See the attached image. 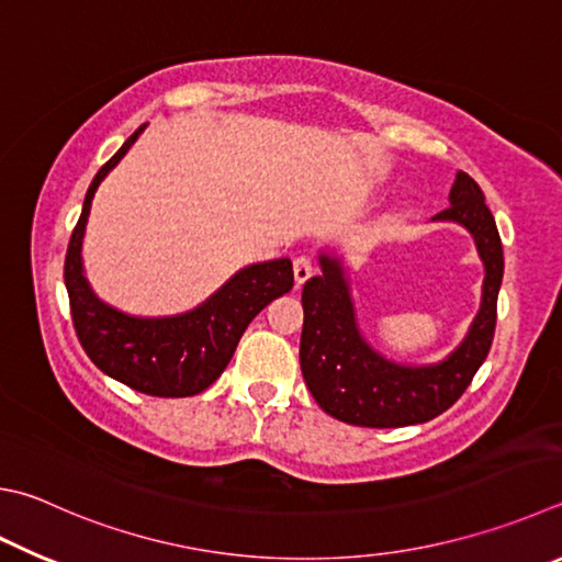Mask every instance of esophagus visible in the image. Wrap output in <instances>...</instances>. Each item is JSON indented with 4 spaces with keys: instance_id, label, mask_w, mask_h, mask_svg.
<instances>
[{
    "instance_id": "esophagus-1",
    "label": "esophagus",
    "mask_w": 562,
    "mask_h": 562,
    "mask_svg": "<svg viewBox=\"0 0 562 562\" xmlns=\"http://www.w3.org/2000/svg\"><path fill=\"white\" fill-rule=\"evenodd\" d=\"M292 270H294V282H297V284L307 282L314 274V262H312L310 255H297V258H294Z\"/></svg>"
}]
</instances>
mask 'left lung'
I'll return each mask as SVG.
<instances>
[{
    "mask_svg": "<svg viewBox=\"0 0 562 562\" xmlns=\"http://www.w3.org/2000/svg\"><path fill=\"white\" fill-rule=\"evenodd\" d=\"M462 226L484 265L482 302L457 349L437 363H397L366 341L356 314L349 268L339 252L319 250L322 274L302 290V375L324 413L361 427L427 423L457 403L492 349L504 250L479 183L457 171L450 206L432 216Z\"/></svg>",
    "mask_w": 562,
    "mask_h": 562,
    "instance_id": "1",
    "label": "left lung"
}]
</instances>
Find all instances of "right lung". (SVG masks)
<instances>
[{
  "instance_id": "add662e5",
  "label": "right lung",
  "mask_w": 562,
  "mask_h": 562,
  "mask_svg": "<svg viewBox=\"0 0 562 562\" xmlns=\"http://www.w3.org/2000/svg\"><path fill=\"white\" fill-rule=\"evenodd\" d=\"M145 127L132 132L90 181L83 211L68 243L64 278L78 341L100 371L132 391L187 397L206 391L218 379L248 324L272 300L292 290L294 274L290 258L246 265L196 307L171 316H135L100 300L83 268L90 206L100 183L120 165Z\"/></svg>"
}]
</instances>
